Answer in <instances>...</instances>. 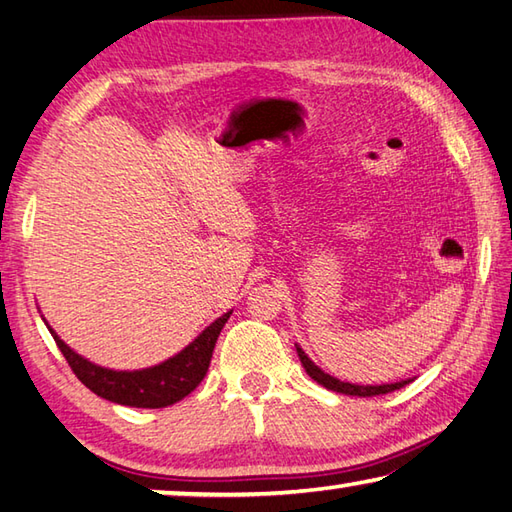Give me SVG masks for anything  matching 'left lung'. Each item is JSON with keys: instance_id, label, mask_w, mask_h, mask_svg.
Here are the masks:
<instances>
[{"instance_id": "1", "label": "left lung", "mask_w": 512, "mask_h": 512, "mask_svg": "<svg viewBox=\"0 0 512 512\" xmlns=\"http://www.w3.org/2000/svg\"><path fill=\"white\" fill-rule=\"evenodd\" d=\"M296 352H298V359H301V363H303L305 372L310 374L318 385H323V388L332 390V392L350 394V397H376V394H388V392H394V390L403 388V385H408V383L412 381V379H406V381L383 383V385H356V383H345V381L334 379V376H330V374H325L298 345H296Z\"/></svg>"}]
</instances>
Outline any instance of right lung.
Returning <instances> with one entry per match:
<instances>
[{
  "instance_id": "1",
  "label": "right lung",
  "mask_w": 512,
  "mask_h": 512,
  "mask_svg": "<svg viewBox=\"0 0 512 512\" xmlns=\"http://www.w3.org/2000/svg\"><path fill=\"white\" fill-rule=\"evenodd\" d=\"M229 314L231 312L216 318L185 350L171 356L165 363L133 372L109 370L102 368V365H95L89 359H84V356L73 352L51 327L48 330H51L57 347H60V352L64 354L66 363L71 365L77 379L91 392L98 394V397L131 408H167L176 401L185 399L205 379L218 334L225 327Z\"/></svg>"
}]
</instances>
